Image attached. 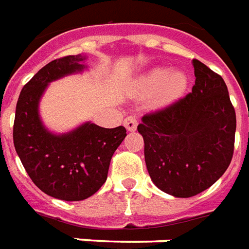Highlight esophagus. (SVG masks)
Listing matches in <instances>:
<instances>
[{
	"label": "esophagus",
	"instance_id": "1",
	"mask_svg": "<svg viewBox=\"0 0 249 249\" xmlns=\"http://www.w3.org/2000/svg\"><path fill=\"white\" fill-rule=\"evenodd\" d=\"M137 124H139V119H137V116L136 115H129L124 120L125 128L128 130H130V132H132V130H136Z\"/></svg>",
	"mask_w": 249,
	"mask_h": 249
}]
</instances>
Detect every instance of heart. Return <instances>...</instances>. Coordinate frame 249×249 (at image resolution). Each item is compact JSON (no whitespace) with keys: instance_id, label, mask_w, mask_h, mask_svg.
<instances>
[{"instance_id":"1","label":"heart","mask_w":249,"mask_h":249,"mask_svg":"<svg viewBox=\"0 0 249 249\" xmlns=\"http://www.w3.org/2000/svg\"><path fill=\"white\" fill-rule=\"evenodd\" d=\"M143 86L152 91L161 88L162 100L171 101L183 93L187 86V79L182 72H174L170 75L167 68H156L145 76Z\"/></svg>"}]
</instances>
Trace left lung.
<instances>
[{
  "instance_id": "1",
  "label": "left lung",
  "mask_w": 249,
  "mask_h": 249,
  "mask_svg": "<svg viewBox=\"0 0 249 249\" xmlns=\"http://www.w3.org/2000/svg\"><path fill=\"white\" fill-rule=\"evenodd\" d=\"M190 93L142 117L149 176L158 189L177 198L207 190L231 163L236 113L220 75L194 59Z\"/></svg>"
}]
</instances>
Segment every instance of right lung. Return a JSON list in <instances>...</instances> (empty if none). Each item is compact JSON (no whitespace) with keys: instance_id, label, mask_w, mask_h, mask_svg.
Segmentation results:
<instances>
[{"instance_id":"1","label":"right lung","mask_w":249,"mask_h":249,"mask_svg":"<svg viewBox=\"0 0 249 249\" xmlns=\"http://www.w3.org/2000/svg\"><path fill=\"white\" fill-rule=\"evenodd\" d=\"M80 55L55 59L23 86L18 97L13 140L17 154L36 187L56 199H87L104 185L110 158L126 136L124 126L101 128L86 123L55 136L42 125L38 104L50 82L82 71Z\"/></svg>"}]
</instances>
